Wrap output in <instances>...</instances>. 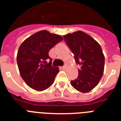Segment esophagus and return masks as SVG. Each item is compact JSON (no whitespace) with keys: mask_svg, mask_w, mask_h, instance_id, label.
Here are the masks:
<instances>
[{"mask_svg":"<svg viewBox=\"0 0 121 121\" xmlns=\"http://www.w3.org/2000/svg\"><path fill=\"white\" fill-rule=\"evenodd\" d=\"M60 68H61V69H65V68H66V65H64V66H61Z\"/></svg>","mask_w":121,"mask_h":121,"instance_id":"obj_1","label":"esophagus"}]
</instances>
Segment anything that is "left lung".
<instances>
[{"label":"left lung","mask_w":121,"mask_h":121,"mask_svg":"<svg viewBox=\"0 0 121 121\" xmlns=\"http://www.w3.org/2000/svg\"><path fill=\"white\" fill-rule=\"evenodd\" d=\"M64 40L73 53L79 65L78 77L71 80L74 88L83 93L97 86L104 73L105 58L100 46L94 38L82 31L63 36Z\"/></svg>","instance_id":"left-lung-1"}]
</instances>
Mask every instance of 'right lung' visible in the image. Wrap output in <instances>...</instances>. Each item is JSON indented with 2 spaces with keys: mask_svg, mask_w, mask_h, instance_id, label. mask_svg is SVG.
Returning <instances> with one entry per match:
<instances>
[{
  "mask_svg": "<svg viewBox=\"0 0 121 121\" xmlns=\"http://www.w3.org/2000/svg\"><path fill=\"white\" fill-rule=\"evenodd\" d=\"M62 40L60 35L41 31L29 37L20 46L17 56L20 74L27 85L34 90H46L54 82L59 69L52 66V58L48 53Z\"/></svg>",
  "mask_w": 121,
  "mask_h": 121,
  "instance_id": "obj_1",
  "label": "right lung"
}]
</instances>
